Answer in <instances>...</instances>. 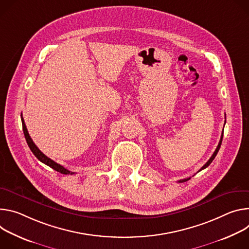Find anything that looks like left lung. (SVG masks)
<instances>
[{"instance_id":"left-lung-1","label":"left lung","mask_w":249,"mask_h":249,"mask_svg":"<svg viewBox=\"0 0 249 249\" xmlns=\"http://www.w3.org/2000/svg\"><path fill=\"white\" fill-rule=\"evenodd\" d=\"M223 135H224V132L222 133V136H220V141H219V142H218V145L216 146V148H215V150H214V152L213 153V155L211 156V158L208 160V162L204 165V166L198 171V172H200L201 170H203V169H205V168H207L208 166H209V165L213 162V160L214 159V157L216 156V154H217V152H218V150H219V147H220V144H222V142H223ZM191 179V177H189V178H186V179H182V180H179L178 182L179 183H183V182H186V181H188V180H190Z\"/></svg>"}]
</instances>
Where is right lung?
<instances>
[{"mask_svg": "<svg viewBox=\"0 0 249 249\" xmlns=\"http://www.w3.org/2000/svg\"><path fill=\"white\" fill-rule=\"evenodd\" d=\"M21 124H22V129H23V133H24V137H25V141H26V142H27V145H29V147L31 148L32 152L36 155V157L39 161H41L42 163L46 164L47 166L51 167V168L54 169L55 171L60 172L61 174H65V175H67V174H70V175L75 174L74 172L69 171L68 169H66V168H64L63 166H61L60 164H58V163H56V162H54L53 160H51L50 158H48L46 155H44V154L38 149V147L35 144V142H33L32 137H31L30 134H29V131H27V129H26V126H25V124H24V121H23V118H22V117H21Z\"/></svg>", "mask_w": 249, "mask_h": 249, "instance_id": "1", "label": "right lung"}]
</instances>
